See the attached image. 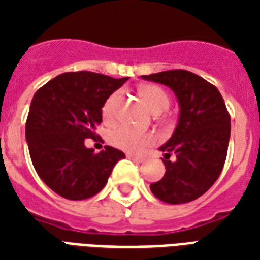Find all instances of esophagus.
<instances>
[{"mask_svg":"<svg viewBox=\"0 0 260 260\" xmlns=\"http://www.w3.org/2000/svg\"><path fill=\"white\" fill-rule=\"evenodd\" d=\"M128 158L132 159V160H135V162H138V163H142L143 160H144L142 156H136V155H128Z\"/></svg>","mask_w":260,"mask_h":260,"instance_id":"esophagus-1","label":"esophagus"}]
</instances>
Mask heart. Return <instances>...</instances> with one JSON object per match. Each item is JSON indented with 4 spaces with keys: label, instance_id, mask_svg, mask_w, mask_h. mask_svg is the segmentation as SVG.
<instances>
[{
    "label": "heart",
    "instance_id": "b5f03b06",
    "mask_svg": "<svg viewBox=\"0 0 260 260\" xmlns=\"http://www.w3.org/2000/svg\"><path fill=\"white\" fill-rule=\"evenodd\" d=\"M139 94L152 112H160V110L166 109L170 102V98L166 91L156 85H143L139 87ZM120 97H121L120 91H114L106 98V101L104 102V106H102L104 118L106 120L113 118L118 102H120ZM155 140L156 138L154 134L134 129L128 125L116 126L109 134V142L114 147L126 151V152H132V154L142 152L146 147L154 144Z\"/></svg>",
    "mask_w": 260,
    "mask_h": 260
}]
</instances>
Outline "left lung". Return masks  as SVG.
<instances>
[{"label":"left lung","instance_id":"8db88e82","mask_svg":"<svg viewBox=\"0 0 260 260\" xmlns=\"http://www.w3.org/2000/svg\"><path fill=\"white\" fill-rule=\"evenodd\" d=\"M143 79L173 90L179 102V120L173 136L159 150L166 173L151 183V191L167 204H185L201 197L217 181L226 159L231 116L217 87L186 70H169ZM177 156L171 162L170 156Z\"/></svg>","mask_w":260,"mask_h":260}]
</instances>
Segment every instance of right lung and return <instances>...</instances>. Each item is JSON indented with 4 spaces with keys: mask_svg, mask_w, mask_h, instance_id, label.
Listing matches in <instances>:
<instances>
[{
    "mask_svg": "<svg viewBox=\"0 0 260 260\" xmlns=\"http://www.w3.org/2000/svg\"><path fill=\"white\" fill-rule=\"evenodd\" d=\"M128 78L91 71L64 73L35 93L25 124L34 167L51 190L67 200H86L106 185L124 152L105 146L101 152L85 146L95 139L102 106Z\"/></svg>",
    "mask_w": 260,
    "mask_h": 260,
    "instance_id": "add662e5",
    "label": "right lung"
}]
</instances>
